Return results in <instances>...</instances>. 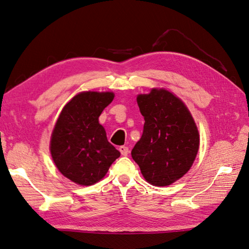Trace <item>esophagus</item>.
<instances>
[{"mask_svg": "<svg viewBox=\"0 0 249 249\" xmlns=\"http://www.w3.org/2000/svg\"><path fill=\"white\" fill-rule=\"evenodd\" d=\"M120 152H121V154L123 155V156H126L129 153V149L127 146H125V145H122V146H120Z\"/></svg>", "mask_w": 249, "mask_h": 249, "instance_id": "esophagus-1", "label": "esophagus"}]
</instances>
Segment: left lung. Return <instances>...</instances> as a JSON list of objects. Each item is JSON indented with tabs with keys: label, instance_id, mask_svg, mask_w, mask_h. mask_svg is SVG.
<instances>
[{
	"label": "left lung",
	"instance_id": "left-lung-1",
	"mask_svg": "<svg viewBox=\"0 0 249 249\" xmlns=\"http://www.w3.org/2000/svg\"><path fill=\"white\" fill-rule=\"evenodd\" d=\"M137 103L144 125L131 157L147 182L167 186L192 167L199 150L197 126L182 100L166 89H153Z\"/></svg>",
	"mask_w": 249,
	"mask_h": 249
}]
</instances>
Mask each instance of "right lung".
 <instances>
[{
	"mask_svg": "<svg viewBox=\"0 0 249 249\" xmlns=\"http://www.w3.org/2000/svg\"><path fill=\"white\" fill-rule=\"evenodd\" d=\"M113 93L83 92L65 105L52 133L50 151L63 176L89 186L102 179L120 152L110 143L98 118Z\"/></svg>",
	"mask_w": 249,
	"mask_h": 249,
	"instance_id": "1",
	"label": "right lung"
}]
</instances>
